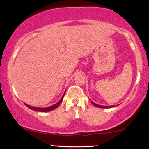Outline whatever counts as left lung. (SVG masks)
I'll return each mask as SVG.
<instances>
[{
	"instance_id": "8db88e82",
	"label": "left lung",
	"mask_w": 149,
	"mask_h": 149,
	"mask_svg": "<svg viewBox=\"0 0 149 149\" xmlns=\"http://www.w3.org/2000/svg\"><path fill=\"white\" fill-rule=\"evenodd\" d=\"M91 102L92 103V104H93V105H95V107H99V108H105V109H107V108H111V107H113V106H109V107H105V106H101V105H98V104H95V103H94L93 102H92L91 101Z\"/></svg>"
}]
</instances>
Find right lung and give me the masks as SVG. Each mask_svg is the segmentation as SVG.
Masks as SVG:
<instances>
[{"mask_svg": "<svg viewBox=\"0 0 149 149\" xmlns=\"http://www.w3.org/2000/svg\"><path fill=\"white\" fill-rule=\"evenodd\" d=\"M65 94V93H64ZM64 95H63L62 97H61V99L59 101V102H57V104H54V105L51 106V107H47V108H38V107H31L29 105H27L26 104H25V105L27 107L29 108L30 109H32V110H34V111H40V112H47V111H50L52 110H54V109H56L57 107H59V105L61 103V102L63 101V98H64Z\"/></svg>", "mask_w": 149, "mask_h": 149, "instance_id": "1", "label": "right lung"}]
</instances>
